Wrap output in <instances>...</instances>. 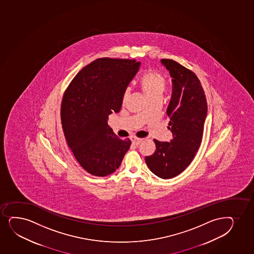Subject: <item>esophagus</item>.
I'll return each instance as SVG.
<instances>
[{
	"label": "esophagus",
	"mask_w": 254,
	"mask_h": 254,
	"mask_svg": "<svg viewBox=\"0 0 254 254\" xmlns=\"http://www.w3.org/2000/svg\"><path fill=\"white\" fill-rule=\"evenodd\" d=\"M132 140V142L135 144V145H139L141 141H142V139H140V138L136 137V136H131L130 138Z\"/></svg>",
	"instance_id": "obj_1"
}]
</instances>
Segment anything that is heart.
Returning a JSON list of instances; mask_svg holds the SVG:
<instances>
[{
  "label": "heart",
  "instance_id": "1",
  "mask_svg": "<svg viewBox=\"0 0 254 254\" xmlns=\"http://www.w3.org/2000/svg\"><path fill=\"white\" fill-rule=\"evenodd\" d=\"M140 87L145 93L147 99L163 96L166 89L167 81L165 77L162 73L153 69L146 70L141 74L139 79ZM128 96V90L126 89L123 92V102H126Z\"/></svg>",
  "mask_w": 254,
  "mask_h": 254
}]
</instances>
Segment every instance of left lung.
<instances>
[{
    "label": "left lung",
    "instance_id": "obj_1",
    "mask_svg": "<svg viewBox=\"0 0 254 254\" xmlns=\"http://www.w3.org/2000/svg\"><path fill=\"white\" fill-rule=\"evenodd\" d=\"M172 77L173 92L167 109L172 132L170 142L154 139L156 151L146 157V165L154 175L171 179L191 163L201 145L207 105L201 82L191 70L172 59L161 60Z\"/></svg>",
    "mask_w": 254,
    "mask_h": 254
}]
</instances>
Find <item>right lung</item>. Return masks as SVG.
I'll list each match as a JSON object with an SVG mask.
<instances>
[{"label": "right lung", "mask_w": 254, "mask_h": 254, "mask_svg": "<svg viewBox=\"0 0 254 254\" xmlns=\"http://www.w3.org/2000/svg\"><path fill=\"white\" fill-rule=\"evenodd\" d=\"M135 59H97L70 82L61 104L63 129L67 145L82 168L95 176L116 171L131 141L121 140L108 125L120 112L123 92L137 73Z\"/></svg>", "instance_id": "1"}]
</instances>
